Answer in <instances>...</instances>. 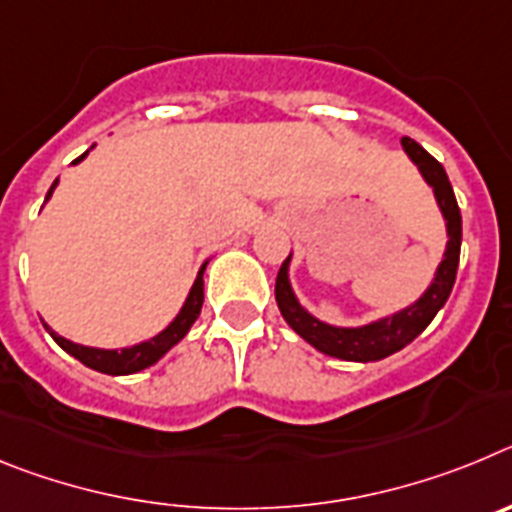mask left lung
Instances as JSON below:
<instances>
[{
	"instance_id": "1",
	"label": "left lung",
	"mask_w": 512,
	"mask_h": 512,
	"mask_svg": "<svg viewBox=\"0 0 512 512\" xmlns=\"http://www.w3.org/2000/svg\"><path fill=\"white\" fill-rule=\"evenodd\" d=\"M402 148L410 156V161L418 166L425 184L433 187L436 202L443 212V220H446L449 241H446L443 261L438 264L431 287L425 289L413 305L402 307V310L392 312L387 318L372 320V323L359 325V328H338V325H328L315 318V315H310L295 297L292 284H289V259H292V253H289V259L284 261L277 274L274 295H277L282 318L287 320V325L295 330L297 336L318 348L320 354L333 356V359L361 361V364L387 359L395 351L408 346L410 341H415L428 328V323L446 305L451 289H454L461 251V212L459 205H456L454 189H451L449 176H446L443 166L420 143H415L413 138H402Z\"/></svg>"
}]
</instances>
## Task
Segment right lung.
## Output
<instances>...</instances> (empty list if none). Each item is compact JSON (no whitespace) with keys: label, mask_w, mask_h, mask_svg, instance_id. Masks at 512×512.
<instances>
[{"label":"right lung","mask_w":512,"mask_h":512,"mask_svg":"<svg viewBox=\"0 0 512 512\" xmlns=\"http://www.w3.org/2000/svg\"><path fill=\"white\" fill-rule=\"evenodd\" d=\"M87 153H81L74 164L84 161V158H87ZM56 184H58V179L51 184V189H48V194H45V200H51V194H53V189H56ZM205 266H207V261L202 264V269L197 271V279H194L192 289H189V295H187V300H184L179 315H176V318L171 320V323L166 325L161 333H158V336L148 338V341L135 343V346L120 348V351H117V348L81 346V343L69 341V338L58 336V333H51V336L56 338V343L63 348V351H66V354H71L74 359H79L81 364L89 366V369H94V372L112 374V377H122V374L140 372V369H146V366L156 364V361L161 359L166 351H171L176 343L187 336L189 328L194 325V320L200 318L202 302H205V282H202ZM45 328H48V325H45Z\"/></svg>","instance_id":"1"}]
</instances>
